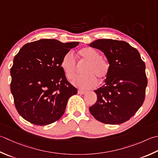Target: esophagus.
I'll return each instance as SVG.
<instances>
[{
    "mask_svg": "<svg viewBox=\"0 0 158 158\" xmlns=\"http://www.w3.org/2000/svg\"><path fill=\"white\" fill-rule=\"evenodd\" d=\"M86 91H84V90H81V89H79L78 90V93L80 94H84L86 93Z\"/></svg>",
    "mask_w": 158,
    "mask_h": 158,
    "instance_id": "1",
    "label": "esophagus"
}]
</instances>
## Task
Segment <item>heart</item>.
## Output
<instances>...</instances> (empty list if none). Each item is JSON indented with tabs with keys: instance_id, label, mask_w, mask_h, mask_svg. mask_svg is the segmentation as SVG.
Instances as JSON below:
<instances>
[{
	"instance_id": "1",
	"label": "heart",
	"mask_w": 158,
	"mask_h": 158,
	"mask_svg": "<svg viewBox=\"0 0 158 158\" xmlns=\"http://www.w3.org/2000/svg\"><path fill=\"white\" fill-rule=\"evenodd\" d=\"M81 62L86 63L83 69L82 75L76 77L73 80V84L82 89L94 88L97 85L96 78L103 79L110 73V65L106 59L101 57L100 52L94 48L86 47L78 52ZM61 68L69 79L75 75L77 64L75 57L71 52H68L61 61Z\"/></svg>"
}]
</instances>
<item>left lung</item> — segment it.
<instances>
[{"label":"left lung","instance_id":"8db88e82","mask_svg":"<svg viewBox=\"0 0 158 158\" xmlns=\"http://www.w3.org/2000/svg\"><path fill=\"white\" fill-rule=\"evenodd\" d=\"M89 46L103 52L110 65L105 84L94 90L97 101L89 107V112L106 124L127 121L144 101L147 85L144 62L137 49L125 41L98 39Z\"/></svg>","mask_w":158,"mask_h":158}]
</instances>
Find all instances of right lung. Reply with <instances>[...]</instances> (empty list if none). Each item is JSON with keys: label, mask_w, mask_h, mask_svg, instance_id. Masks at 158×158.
I'll use <instances>...</instances> for the list:
<instances>
[{"label": "right lung", "mask_w": 158, "mask_h": 158, "mask_svg": "<svg viewBox=\"0 0 158 158\" xmlns=\"http://www.w3.org/2000/svg\"><path fill=\"white\" fill-rule=\"evenodd\" d=\"M78 42L42 39L27 43L14 59L10 70L11 94L20 115L37 125H47L64 114L77 89L68 81L61 61Z\"/></svg>", "instance_id": "obj_1"}]
</instances>
